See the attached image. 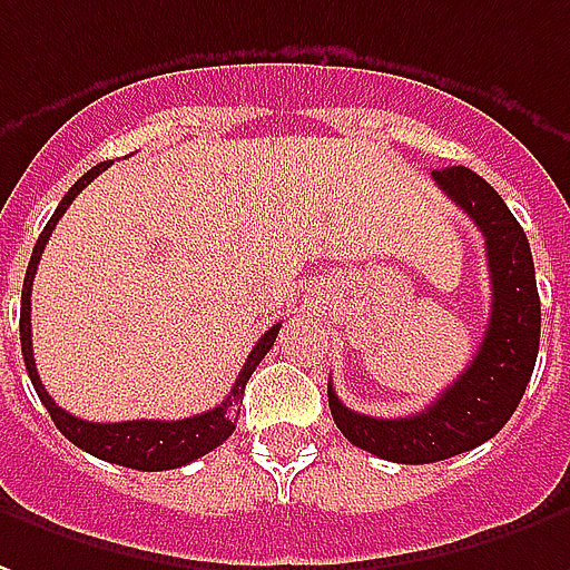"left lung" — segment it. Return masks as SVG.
I'll list each match as a JSON object with an SVG mask.
<instances>
[{"label": "left lung", "mask_w": 570, "mask_h": 570, "mask_svg": "<svg viewBox=\"0 0 570 570\" xmlns=\"http://www.w3.org/2000/svg\"><path fill=\"white\" fill-rule=\"evenodd\" d=\"M435 185L475 222L488 249L491 317L472 364L413 416L376 420L345 407L326 385L330 413L354 448L389 463H438L493 438L519 407L540 348V296L524 230L497 190L465 166L435 169Z\"/></svg>", "instance_id": "left-lung-1"}]
</instances>
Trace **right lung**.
<instances>
[{
  "label": "right lung",
  "instance_id": "1",
  "mask_svg": "<svg viewBox=\"0 0 570 570\" xmlns=\"http://www.w3.org/2000/svg\"><path fill=\"white\" fill-rule=\"evenodd\" d=\"M110 163H98L95 169L79 178L73 188L63 194V200L58 203L55 216L49 218V225L42 228L39 240L33 246V256H30V265H27V277H23L21 289V352L23 364H27V373H30V382H33L36 395L46 404L49 416L58 425L67 441H73L77 448H82L91 456L98 460H107V463L126 465V469H138V472H163V469H178V465H188L194 460H200L209 451H216L222 441H228V435L237 425V416H240V404H244V389L246 380L253 376V370L258 367V361L265 354L272 352L274 340L281 333V324H274L262 340L253 345V352L246 357L240 376L234 382L230 395L218 404V407L206 410V413H197V416H188V420H129V423H89V420H79L73 413H67L55 404V397L46 392V385L36 373L33 361V336H30V289H33L36 265L42 258V249L49 244L51 230L58 225V218L67 213V206L77 200V194L91 178L105 173Z\"/></svg>",
  "mask_w": 570,
  "mask_h": 570
}]
</instances>
